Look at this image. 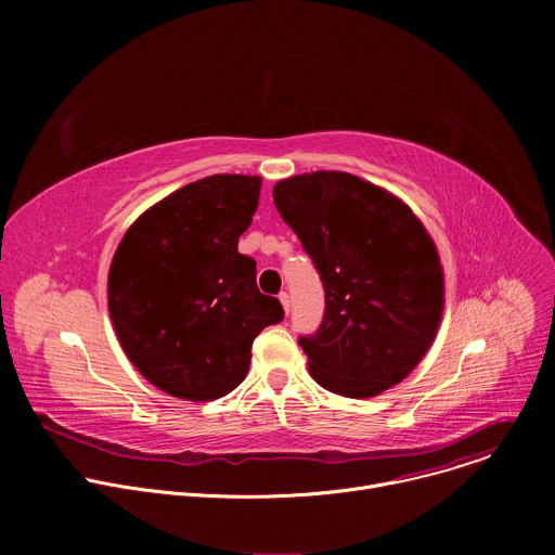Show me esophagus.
Wrapping results in <instances>:
<instances>
[{"mask_svg":"<svg viewBox=\"0 0 555 555\" xmlns=\"http://www.w3.org/2000/svg\"><path fill=\"white\" fill-rule=\"evenodd\" d=\"M279 300L283 302L285 313H289V307H292V302H289V294H287V292H281V294H279Z\"/></svg>","mask_w":555,"mask_h":555,"instance_id":"1","label":"esophagus"}]
</instances>
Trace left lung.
<instances>
[{
    "instance_id": "left-lung-1",
    "label": "left lung",
    "mask_w": 555,
    "mask_h": 555,
    "mask_svg": "<svg viewBox=\"0 0 555 555\" xmlns=\"http://www.w3.org/2000/svg\"><path fill=\"white\" fill-rule=\"evenodd\" d=\"M274 204L319 268L321 330L300 338L309 375L364 400L409 377L443 315V266L422 219L390 191L343 171L274 184Z\"/></svg>"
}]
</instances>
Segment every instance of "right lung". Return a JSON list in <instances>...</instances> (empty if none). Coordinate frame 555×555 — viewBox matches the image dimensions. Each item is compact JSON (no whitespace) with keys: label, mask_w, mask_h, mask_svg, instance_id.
I'll return each instance as SVG.
<instances>
[{"label":"right lung","mask_w":555,"mask_h":555,"mask_svg":"<svg viewBox=\"0 0 555 555\" xmlns=\"http://www.w3.org/2000/svg\"><path fill=\"white\" fill-rule=\"evenodd\" d=\"M259 176H208L146 208L120 240L107 307L140 375L186 402L219 400L244 382L253 340L283 321L236 244L253 223Z\"/></svg>","instance_id":"obj_1"}]
</instances>
